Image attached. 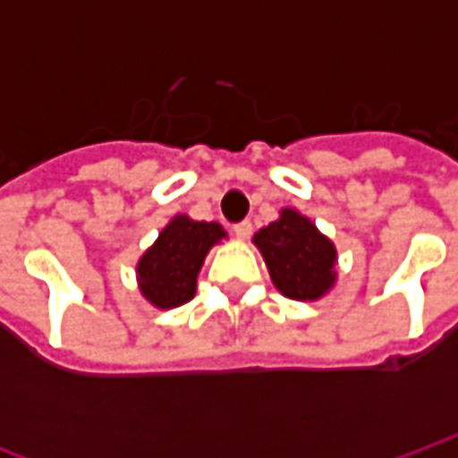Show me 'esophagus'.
<instances>
[{"label": "esophagus", "mask_w": 458, "mask_h": 458, "mask_svg": "<svg viewBox=\"0 0 458 458\" xmlns=\"http://www.w3.org/2000/svg\"><path fill=\"white\" fill-rule=\"evenodd\" d=\"M233 233H235V238L238 240H248L250 235H252V223H250V220H242V223H238V225L233 228Z\"/></svg>", "instance_id": "esophagus-1"}]
</instances>
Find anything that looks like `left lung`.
Masks as SVG:
<instances>
[{
  "label": "left lung",
  "mask_w": 458,
  "mask_h": 458,
  "mask_svg": "<svg viewBox=\"0 0 458 458\" xmlns=\"http://www.w3.org/2000/svg\"><path fill=\"white\" fill-rule=\"evenodd\" d=\"M252 242L267 265L272 284L287 299L318 301L336 287V245L299 210H279V218L259 228Z\"/></svg>",
  "instance_id": "8db88e82"
}]
</instances>
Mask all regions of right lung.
Instances as JSON below:
<instances>
[{
	"mask_svg": "<svg viewBox=\"0 0 458 458\" xmlns=\"http://www.w3.org/2000/svg\"><path fill=\"white\" fill-rule=\"evenodd\" d=\"M228 238L216 220L174 216L161 228L159 238L144 250L137 262V287L157 309H176L196 297L199 272L213 245Z\"/></svg>",
	"mask_w": 458,
	"mask_h": 458,
	"instance_id": "right-lung-1",
	"label": "right lung"
}]
</instances>
